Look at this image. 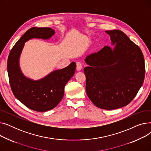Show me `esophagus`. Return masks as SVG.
Segmentation results:
<instances>
[{"mask_svg":"<svg viewBox=\"0 0 151 151\" xmlns=\"http://www.w3.org/2000/svg\"><path fill=\"white\" fill-rule=\"evenodd\" d=\"M83 68V64L80 62H76V70L78 71H80Z\"/></svg>","mask_w":151,"mask_h":151,"instance_id":"obj_1","label":"esophagus"}]
</instances>
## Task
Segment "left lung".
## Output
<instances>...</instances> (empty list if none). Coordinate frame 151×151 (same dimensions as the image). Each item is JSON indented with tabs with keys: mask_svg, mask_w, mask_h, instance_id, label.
<instances>
[{
	"mask_svg": "<svg viewBox=\"0 0 151 151\" xmlns=\"http://www.w3.org/2000/svg\"><path fill=\"white\" fill-rule=\"evenodd\" d=\"M113 47L85 59L86 91L96 106L107 110L127 105L143 84L145 65L139 47L120 30H106Z\"/></svg>",
	"mask_w": 151,
	"mask_h": 151,
	"instance_id": "obj_1",
	"label": "left lung"
}]
</instances>
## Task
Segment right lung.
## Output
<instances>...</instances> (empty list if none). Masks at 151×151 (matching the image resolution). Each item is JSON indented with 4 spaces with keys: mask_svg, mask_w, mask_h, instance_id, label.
<instances>
[{
    "mask_svg": "<svg viewBox=\"0 0 151 151\" xmlns=\"http://www.w3.org/2000/svg\"><path fill=\"white\" fill-rule=\"evenodd\" d=\"M55 34L50 27H32L26 31L12 49L7 61L10 84L14 97L27 108L45 112L56 106L64 95V88L76 70L75 62L56 70L38 80L23 74L19 59L25 43L32 38L49 40Z\"/></svg>",
    "mask_w": 151,
    "mask_h": 151,
    "instance_id": "add662e5",
    "label": "right lung"
}]
</instances>
